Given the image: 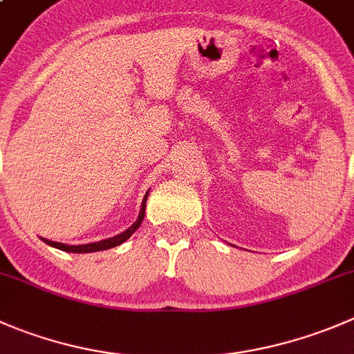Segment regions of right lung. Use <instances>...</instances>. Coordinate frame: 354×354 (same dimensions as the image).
<instances>
[{
    "mask_svg": "<svg viewBox=\"0 0 354 354\" xmlns=\"http://www.w3.org/2000/svg\"><path fill=\"white\" fill-rule=\"evenodd\" d=\"M147 197H149V192L145 194V198H143L142 202V209H140V214H138V219H136L135 223H133L131 226H129L128 230H124L122 233H119V235L115 236H111V239H105V240H100V242H93V243H84V245H67V243H60V242H53V240H48V239H43L44 243H48V245L55 247V249H60V250H65V252H77V254H86V252H97V250H105V249H112V247L115 245H121L122 242H126V240L129 239V236L133 235V233L138 230V226L142 225L143 221V216H145V207H147Z\"/></svg>",
    "mask_w": 354,
    "mask_h": 354,
    "instance_id": "add662e5",
    "label": "right lung"
}]
</instances>
